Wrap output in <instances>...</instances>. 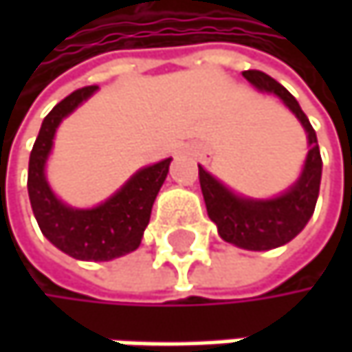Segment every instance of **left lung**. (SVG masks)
Wrapping results in <instances>:
<instances>
[{
  "mask_svg": "<svg viewBox=\"0 0 352 352\" xmlns=\"http://www.w3.org/2000/svg\"><path fill=\"white\" fill-rule=\"evenodd\" d=\"M243 77L258 91L277 96L302 122L310 144L304 171L285 193L273 199H248L236 195L204 167H199V185L208 216L226 243L246 250H269L296 239L312 218L322 179V157L316 132L298 100L263 71H245Z\"/></svg>",
  "mask_w": 352,
  "mask_h": 352,
  "instance_id": "8db88e82",
  "label": "left lung"
}]
</instances>
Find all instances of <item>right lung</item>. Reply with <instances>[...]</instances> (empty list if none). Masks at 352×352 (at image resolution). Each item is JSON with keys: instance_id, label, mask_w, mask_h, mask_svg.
I'll return each instance as SVG.
<instances>
[{"instance_id": "1", "label": "right lung", "mask_w": 352, "mask_h": 352, "mask_svg": "<svg viewBox=\"0 0 352 352\" xmlns=\"http://www.w3.org/2000/svg\"><path fill=\"white\" fill-rule=\"evenodd\" d=\"M98 85L67 96L44 118L28 165V195L42 234L63 252L79 261H111L140 246L153 204L165 183L171 159L144 167L130 177L109 199L91 210L63 204L50 189L44 165L58 124L96 94Z\"/></svg>"}]
</instances>
